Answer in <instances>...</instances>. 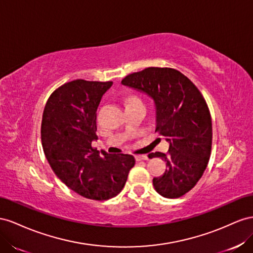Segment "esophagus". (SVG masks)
I'll return each instance as SVG.
<instances>
[{"label": "esophagus", "mask_w": 253, "mask_h": 253, "mask_svg": "<svg viewBox=\"0 0 253 253\" xmlns=\"http://www.w3.org/2000/svg\"><path fill=\"white\" fill-rule=\"evenodd\" d=\"M136 161H143V160H148V157L146 155H136L135 156Z\"/></svg>", "instance_id": "esophagus-1"}]
</instances>
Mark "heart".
I'll return each instance as SVG.
<instances>
[{"label":"heart","mask_w":253,"mask_h":253,"mask_svg":"<svg viewBox=\"0 0 253 253\" xmlns=\"http://www.w3.org/2000/svg\"><path fill=\"white\" fill-rule=\"evenodd\" d=\"M132 103H142V102H141L139 97H136V96H131V97H129V98H128L127 105H128V104H132Z\"/></svg>","instance_id":"heart-1"}]
</instances>
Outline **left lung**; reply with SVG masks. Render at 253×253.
<instances>
[{"label": "left lung", "mask_w": 253, "mask_h": 253, "mask_svg": "<svg viewBox=\"0 0 253 253\" xmlns=\"http://www.w3.org/2000/svg\"><path fill=\"white\" fill-rule=\"evenodd\" d=\"M122 84L145 93L157 109L156 132L169 143L168 154L155 153L168 169L153 179L165 198L183 196L199 181L212 149V120L201 92L181 72L171 68H146L127 75ZM160 139V138H159Z\"/></svg>", "instance_id": "1"}]
</instances>
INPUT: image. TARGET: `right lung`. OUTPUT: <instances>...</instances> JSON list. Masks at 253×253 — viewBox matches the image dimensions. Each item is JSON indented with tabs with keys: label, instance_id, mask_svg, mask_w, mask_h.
Here are the masks:
<instances>
[{
	"label": "right lung",
	"instance_id": "1",
	"mask_svg": "<svg viewBox=\"0 0 253 253\" xmlns=\"http://www.w3.org/2000/svg\"><path fill=\"white\" fill-rule=\"evenodd\" d=\"M112 82L76 79L57 88L45 104L41 142L55 175L71 190L93 200L117 196L135 160L131 155H100L92 147L96 134V110Z\"/></svg>",
	"mask_w": 253,
	"mask_h": 253
}]
</instances>
